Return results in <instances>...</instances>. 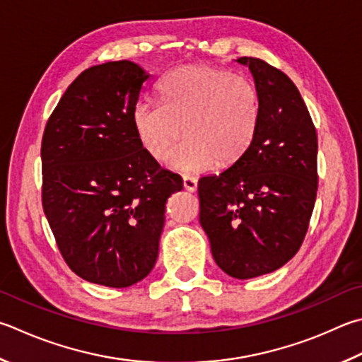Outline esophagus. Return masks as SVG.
<instances>
[{
  "label": "esophagus",
  "mask_w": 362,
  "mask_h": 362,
  "mask_svg": "<svg viewBox=\"0 0 362 362\" xmlns=\"http://www.w3.org/2000/svg\"><path fill=\"white\" fill-rule=\"evenodd\" d=\"M183 188H185L189 193H194L196 189H198V180H196L194 177L185 175L183 177Z\"/></svg>",
  "instance_id": "obj_1"
}]
</instances>
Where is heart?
Masks as SVG:
<instances>
[{
  "label": "heart",
  "mask_w": 362,
  "mask_h": 362,
  "mask_svg": "<svg viewBox=\"0 0 362 362\" xmlns=\"http://www.w3.org/2000/svg\"><path fill=\"white\" fill-rule=\"evenodd\" d=\"M160 103L139 101L131 114L134 133L148 156L161 161L182 133L187 141L170 155L169 168L204 173L244 158L259 128V98L253 83L210 64L180 66L160 83Z\"/></svg>",
  "instance_id": "1"
}]
</instances>
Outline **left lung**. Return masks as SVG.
Returning <instances> with one entry per match:
<instances>
[{
	"mask_svg": "<svg viewBox=\"0 0 362 362\" xmlns=\"http://www.w3.org/2000/svg\"><path fill=\"white\" fill-rule=\"evenodd\" d=\"M235 62L258 91V134L244 158L199 180V223L221 271L247 280L298 253L317 199L318 141L290 77L259 58Z\"/></svg>",
	"mask_w": 362,
	"mask_h": 362,
	"instance_id": "obj_1",
	"label": "left lung"
}]
</instances>
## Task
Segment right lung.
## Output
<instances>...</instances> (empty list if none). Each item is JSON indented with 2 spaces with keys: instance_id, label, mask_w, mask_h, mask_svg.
<instances>
[{
  "instance_id": "1",
  "label": "right lung",
  "mask_w": 362,
  "mask_h": 362,
  "mask_svg": "<svg viewBox=\"0 0 362 362\" xmlns=\"http://www.w3.org/2000/svg\"><path fill=\"white\" fill-rule=\"evenodd\" d=\"M152 74L133 62L83 71L44 131L42 207L72 272L127 288L158 258L168 198L182 177L141 147L131 114Z\"/></svg>"
}]
</instances>
